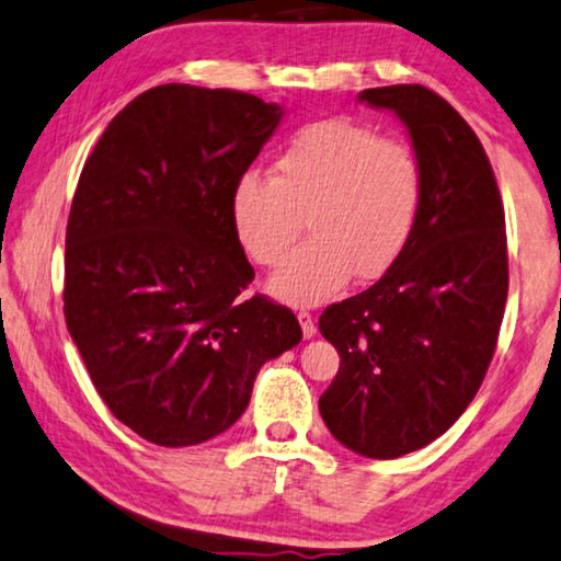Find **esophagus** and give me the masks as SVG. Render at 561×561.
Masks as SVG:
<instances>
[{
	"label": "esophagus",
	"instance_id": "obj_1",
	"mask_svg": "<svg viewBox=\"0 0 561 561\" xmlns=\"http://www.w3.org/2000/svg\"><path fill=\"white\" fill-rule=\"evenodd\" d=\"M297 319H299V324H301V334H305V340H312V336L317 334L314 317L309 314V312H305V309H301V312L297 314Z\"/></svg>",
	"mask_w": 561,
	"mask_h": 561
}]
</instances>
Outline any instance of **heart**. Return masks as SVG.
<instances>
[{
    "instance_id": "1",
    "label": "heart",
    "mask_w": 561,
    "mask_h": 561,
    "mask_svg": "<svg viewBox=\"0 0 561 561\" xmlns=\"http://www.w3.org/2000/svg\"><path fill=\"white\" fill-rule=\"evenodd\" d=\"M424 204V167L402 139L346 119L309 124L277 157L272 176L244 172L229 194L242 252L277 264L299 232L309 239L266 282L279 301L319 305L352 279H377L412 239Z\"/></svg>"
}]
</instances>
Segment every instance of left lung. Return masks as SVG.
<instances>
[{
  "mask_svg": "<svg viewBox=\"0 0 561 561\" xmlns=\"http://www.w3.org/2000/svg\"><path fill=\"white\" fill-rule=\"evenodd\" d=\"M357 100L402 119L424 204L402 256L319 317L342 359L319 412L346 449L397 459L447 432L486 375L510 287L504 207L482 141L439 94L394 84Z\"/></svg>",
  "mask_w": 561,
  "mask_h": 561,
  "instance_id": "8db88e82",
  "label": "left lung"
}]
</instances>
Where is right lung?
Returning <instances> with one entry per match:
<instances>
[{"mask_svg":"<svg viewBox=\"0 0 561 561\" xmlns=\"http://www.w3.org/2000/svg\"><path fill=\"white\" fill-rule=\"evenodd\" d=\"M284 110L234 89L162 84L110 122L67 221L65 319L96 392L159 447L229 430L262 364L297 346L254 279L229 194Z\"/></svg>","mask_w":561,"mask_h":561,"instance_id":"1","label":"right lung"}]
</instances>
